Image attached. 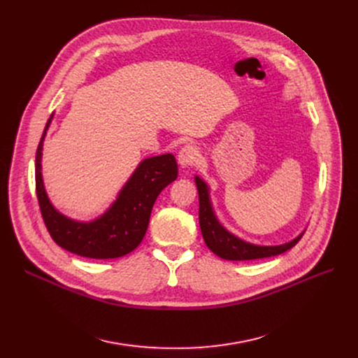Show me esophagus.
Returning a JSON list of instances; mask_svg holds the SVG:
<instances>
[{"mask_svg": "<svg viewBox=\"0 0 358 358\" xmlns=\"http://www.w3.org/2000/svg\"><path fill=\"white\" fill-rule=\"evenodd\" d=\"M199 159V149L194 145H185L178 152V162L182 168L192 166Z\"/></svg>", "mask_w": 358, "mask_h": 358, "instance_id": "esophagus-1", "label": "esophagus"}]
</instances>
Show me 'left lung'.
Listing matches in <instances>:
<instances>
[{
	"label": "left lung",
	"mask_w": 358,
	"mask_h": 358,
	"mask_svg": "<svg viewBox=\"0 0 358 358\" xmlns=\"http://www.w3.org/2000/svg\"><path fill=\"white\" fill-rule=\"evenodd\" d=\"M194 181L199 192V223L201 235L206 245L217 257L229 261H245L274 257L293 248L299 239L302 238L303 232L297 235L294 239L281 243V245H255V243L238 238L227 228H223V224L219 222L213 210L209 185L199 176L194 177Z\"/></svg>",
	"instance_id": "1"
}]
</instances>
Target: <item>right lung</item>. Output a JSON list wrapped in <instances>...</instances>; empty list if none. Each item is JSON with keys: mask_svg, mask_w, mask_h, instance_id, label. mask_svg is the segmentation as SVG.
I'll list each match as a JSON object with an SVG mask.
<instances>
[{"mask_svg": "<svg viewBox=\"0 0 358 358\" xmlns=\"http://www.w3.org/2000/svg\"><path fill=\"white\" fill-rule=\"evenodd\" d=\"M52 119L53 113L36 152V194L52 239L61 248L87 258L108 259L131 252L146 234L157 197L178 176L174 155L164 154L141 161L103 215L90 222L73 220L55 208L43 184L42 150Z\"/></svg>", "mask_w": 358, "mask_h": 358, "instance_id": "add662e5", "label": "right lung"}]
</instances>
